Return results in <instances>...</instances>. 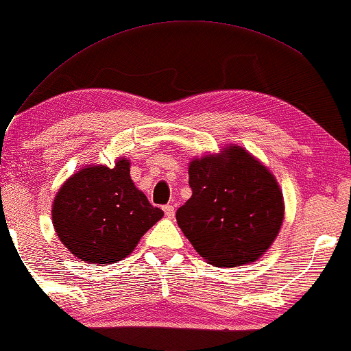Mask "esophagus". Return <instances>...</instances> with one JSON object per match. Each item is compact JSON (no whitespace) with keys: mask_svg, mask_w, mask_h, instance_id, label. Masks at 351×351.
Masks as SVG:
<instances>
[{"mask_svg":"<svg viewBox=\"0 0 351 351\" xmlns=\"http://www.w3.org/2000/svg\"><path fill=\"white\" fill-rule=\"evenodd\" d=\"M162 209H164L167 219H173V217H175V208H173V206L167 204V206H164Z\"/></svg>","mask_w":351,"mask_h":351,"instance_id":"obj_1","label":"esophagus"}]
</instances>
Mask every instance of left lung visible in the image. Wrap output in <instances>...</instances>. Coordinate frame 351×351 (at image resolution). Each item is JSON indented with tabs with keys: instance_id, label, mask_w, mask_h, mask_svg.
<instances>
[{
	"instance_id": "obj_1",
	"label": "left lung",
	"mask_w": 351,
	"mask_h": 351,
	"mask_svg": "<svg viewBox=\"0 0 351 351\" xmlns=\"http://www.w3.org/2000/svg\"><path fill=\"white\" fill-rule=\"evenodd\" d=\"M192 197L176 221L197 253L217 267L254 263L274 243L285 219L275 176L241 147H225L189 164Z\"/></svg>"
}]
</instances>
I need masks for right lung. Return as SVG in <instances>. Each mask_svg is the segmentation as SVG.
I'll use <instances>...</instances> for the list:
<instances>
[{
	"label": "right lung",
	"mask_w": 351,
	"mask_h": 351,
	"mask_svg": "<svg viewBox=\"0 0 351 351\" xmlns=\"http://www.w3.org/2000/svg\"><path fill=\"white\" fill-rule=\"evenodd\" d=\"M162 209L149 204L130 176V160L114 169L87 165L70 176L53 203V225L60 242L90 264L121 261L141 241Z\"/></svg>",
	"instance_id": "1"
}]
</instances>
